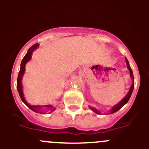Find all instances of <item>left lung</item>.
Segmentation results:
<instances>
[{
    "label": "left lung",
    "instance_id": "8db88e82",
    "mask_svg": "<svg viewBox=\"0 0 149 149\" xmlns=\"http://www.w3.org/2000/svg\"><path fill=\"white\" fill-rule=\"evenodd\" d=\"M125 62H126V64H127V69H128L129 71H130V77L131 78L132 80H133V84H132V85L130 86V89H129V91H128V92H127V94H126L125 97L124 98H123V100H122L119 103H118L116 105H115V106H114V107H112V109H111L110 111H109V112H108V114H113V113H115V112H116L117 111H118V110H119V109H120L121 108L123 107L124 106L125 104H126L127 103V102L129 101V100H130V97H131L132 93H133V88H134V77H133V70H132L131 68H130V64H129V62H128V61H127V58H125ZM89 108L91 109V110L93 111V112H95V113L99 114V115H101V112H100V111H99L98 109H96V108L91 107H89Z\"/></svg>",
    "mask_w": 149,
    "mask_h": 149
}]
</instances>
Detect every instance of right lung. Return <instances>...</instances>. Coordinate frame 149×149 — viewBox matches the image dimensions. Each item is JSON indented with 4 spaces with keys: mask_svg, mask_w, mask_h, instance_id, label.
<instances>
[{
    "mask_svg": "<svg viewBox=\"0 0 149 149\" xmlns=\"http://www.w3.org/2000/svg\"><path fill=\"white\" fill-rule=\"evenodd\" d=\"M39 47V44L34 45L32 47L29 48L28 49L27 52H26V55L24 57L23 60H22V63H21V68L19 72V75H18L17 78V84H16V87H17L18 92H19V96L21 97V100L23 102L26 106L29 108L30 109H31L34 112H37V113L40 114H46V112L49 111V113H51L52 112H53L54 110H55V108L52 107V105H42V106H40V105H31L29 104L26 101V99L24 97V94L23 92V86H22V79H23L24 74L25 73V65L27 63V62L31 60V56H32V53L35 49H37Z\"/></svg>",
    "mask_w": 149,
    "mask_h": 149,
    "instance_id": "right-lung-1",
    "label": "right lung"
}]
</instances>
